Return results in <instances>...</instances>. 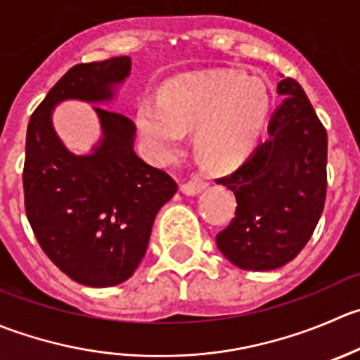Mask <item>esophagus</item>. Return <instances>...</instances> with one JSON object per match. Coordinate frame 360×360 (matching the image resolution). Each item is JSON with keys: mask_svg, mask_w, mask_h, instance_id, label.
Returning <instances> with one entry per match:
<instances>
[{"mask_svg": "<svg viewBox=\"0 0 360 360\" xmlns=\"http://www.w3.org/2000/svg\"><path fill=\"white\" fill-rule=\"evenodd\" d=\"M205 186H207V181H204L198 176H193L191 179H188L186 183L181 184V191H183L184 195H188V197H195V195L200 193Z\"/></svg>", "mask_w": 360, "mask_h": 360, "instance_id": "obj_1", "label": "esophagus"}]
</instances>
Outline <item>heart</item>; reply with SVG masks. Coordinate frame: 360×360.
I'll return each instance as SVG.
<instances>
[{"label": "heart", "mask_w": 360, "mask_h": 360, "mask_svg": "<svg viewBox=\"0 0 360 360\" xmlns=\"http://www.w3.org/2000/svg\"><path fill=\"white\" fill-rule=\"evenodd\" d=\"M271 109V95L258 77L216 72L174 79L158 102L146 100L137 124L162 155L177 149L183 131L197 128L198 155L214 169L236 165L257 144Z\"/></svg>", "instance_id": "1"}]
</instances>
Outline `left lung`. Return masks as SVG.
Wrapping results in <instances>:
<instances>
[{"label": "left lung", "instance_id": "obj_1", "mask_svg": "<svg viewBox=\"0 0 360 360\" xmlns=\"http://www.w3.org/2000/svg\"><path fill=\"white\" fill-rule=\"evenodd\" d=\"M283 103L267 137L230 176L216 179L233 191L236 218L216 236L223 257L246 271H273L306 246L327 193V131L297 80L278 82Z\"/></svg>", "mask_w": 360, "mask_h": 360}]
</instances>
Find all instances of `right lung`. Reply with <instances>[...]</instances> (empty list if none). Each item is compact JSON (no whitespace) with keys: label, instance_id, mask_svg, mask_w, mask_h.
<instances>
[{"label":"right lung","instance_id":"right-lung-1","mask_svg":"<svg viewBox=\"0 0 360 360\" xmlns=\"http://www.w3.org/2000/svg\"><path fill=\"white\" fill-rule=\"evenodd\" d=\"M130 70L128 56L72 66L27 124V219L45 255L86 287H114L135 273L156 214L177 191L169 174L135 155V124L123 114L93 107L102 139L89 155L68 151L52 127L58 103L110 102Z\"/></svg>","mask_w":360,"mask_h":360}]
</instances>
